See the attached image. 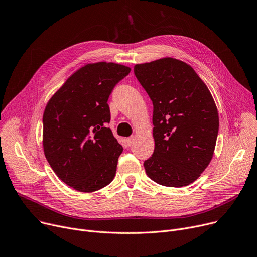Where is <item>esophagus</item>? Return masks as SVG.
I'll return each instance as SVG.
<instances>
[{
    "label": "esophagus",
    "mask_w": 257,
    "mask_h": 257,
    "mask_svg": "<svg viewBox=\"0 0 257 257\" xmlns=\"http://www.w3.org/2000/svg\"><path fill=\"white\" fill-rule=\"evenodd\" d=\"M134 140H135L134 136H130V138L127 139V145H128V146H131V145L134 143Z\"/></svg>",
    "instance_id": "34e87169"
}]
</instances>
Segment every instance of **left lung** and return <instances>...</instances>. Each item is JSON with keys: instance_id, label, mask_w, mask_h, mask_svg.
<instances>
[{"instance_id": "obj_1", "label": "left lung", "mask_w": 257, "mask_h": 257, "mask_svg": "<svg viewBox=\"0 0 257 257\" xmlns=\"http://www.w3.org/2000/svg\"><path fill=\"white\" fill-rule=\"evenodd\" d=\"M153 102L155 149L144 162L148 177L162 186L193 183L212 160L219 130L215 101L193 68L164 58L134 66Z\"/></svg>"}]
</instances>
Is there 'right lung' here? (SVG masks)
<instances>
[{"mask_svg": "<svg viewBox=\"0 0 257 257\" xmlns=\"http://www.w3.org/2000/svg\"><path fill=\"white\" fill-rule=\"evenodd\" d=\"M130 71L114 63L85 65L66 80L45 107L44 155L55 174L77 191H97L115 176L123 147L107 128V101Z\"/></svg>", "mask_w": 257, "mask_h": 257, "instance_id": "obj_1", "label": "right lung"}]
</instances>
